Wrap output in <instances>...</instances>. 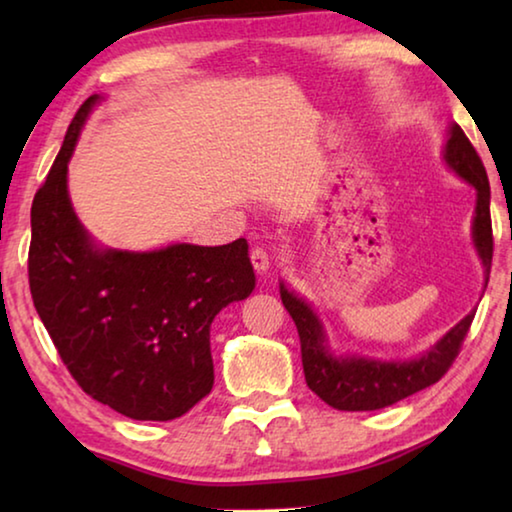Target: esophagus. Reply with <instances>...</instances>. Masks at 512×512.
Listing matches in <instances>:
<instances>
[{"mask_svg":"<svg viewBox=\"0 0 512 512\" xmlns=\"http://www.w3.org/2000/svg\"><path fill=\"white\" fill-rule=\"evenodd\" d=\"M250 262H253L257 273H266L268 266H271V255H268L266 248L255 246L253 250H250Z\"/></svg>","mask_w":512,"mask_h":512,"instance_id":"obj_1","label":"esophagus"}]
</instances>
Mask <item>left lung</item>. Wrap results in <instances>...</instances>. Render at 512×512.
Instances as JSON below:
<instances>
[{
  "label": "left lung",
  "mask_w": 512,
  "mask_h": 512,
  "mask_svg": "<svg viewBox=\"0 0 512 512\" xmlns=\"http://www.w3.org/2000/svg\"><path fill=\"white\" fill-rule=\"evenodd\" d=\"M445 160L449 169L467 180L476 189V210L472 237L476 253L485 266V287L492 266V219H490V183L479 153L467 140L463 128L454 124L449 131L445 146ZM282 305L289 311L298 327L302 368H305L307 386L320 400L339 411H375L404 400L422 391L445 375L456 361L465 341L474 311H470L461 323L449 329L433 348L413 361H375V359H336L325 345L323 325L305 300L293 296L284 284H280Z\"/></svg>",
  "instance_id": "left-lung-1"
}]
</instances>
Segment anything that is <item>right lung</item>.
<instances>
[{"label":"right lung","instance_id":"add662e5","mask_svg":"<svg viewBox=\"0 0 512 512\" xmlns=\"http://www.w3.org/2000/svg\"><path fill=\"white\" fill-rule=\"evenodd\" d=\"M83 103L31 205L29 287L60 359L85 393L133 420L167 422L212 391L210 325L255 289L246 239L153 253L99 250L67 196Z\"/></svg>","mask_w":512,"mask_h":512}]
</instances>
